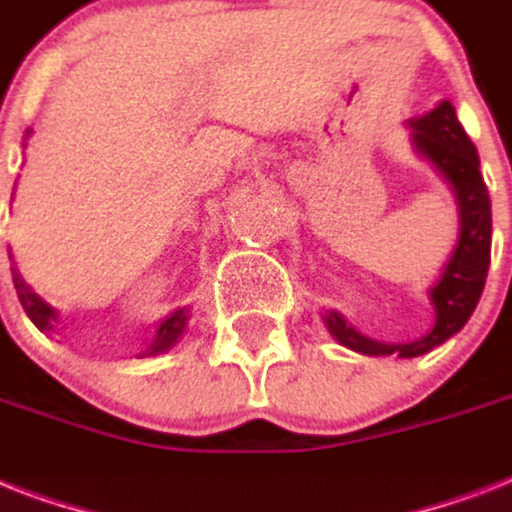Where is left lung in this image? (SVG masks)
I'll use <instances>...</instances> for the list:
<instances>
[{
    "instance_id": "left-lung-1",
    "label": "left lung",
    "mask_w": 512,
    "mask_h": 512,
    "mask_svg": "<svg viewBox=\"0 0 512 512\" xmlns=\"http://www.w3.org/2000/svg\"><path fill=\"white\" fill-rule=\"evenodd\" d=\"M414 151L428 159L444 180L452 185L454 201L460 209V236L454 244L449 263L441 271V279L430 289V303L436 311V324L428 335L412 342H380L356 332L353 324L337 311L324 313L329 335L340 345L366 353V356H398L414 358L438 348L452 335H457L476 311L484 292L489 260H492V201L486 191L481 162L473 140L465 135L457 111L449 100H441L433 111L420 119H409Z\"/></svg>"
}]
</instances>
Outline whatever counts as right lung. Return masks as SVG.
Segmentation results:
<instances>
[{
    "label": "right lung",
    "instance_id": "add662e5",
    "mask_svg": "<svg viewBox=\"0 0 512 512\" xmlns=\"http://www.w3.org/2000/svg\"><path fill=\"white\" fill-rule=\"evenodd\" d=\"M12 284H15V292H18V300H20V305H23V311H26L28 319L34 321L36 327L42 329V332H50L52 324L58 321V311H55V308H50V305L44 303L42 297L36 295L34 289L28 287L26 281H23V276L18 273V268H12ZM185 321H188V311H185V308L170 313V316H167V319L159 324V329H156V335H154V342L148 345L146 353H162V350L172 348V345L177 342V337L183 335Z\"/></svg>",
    "mask_w": 512,
    "mask_h": 512
}]
</instances>
